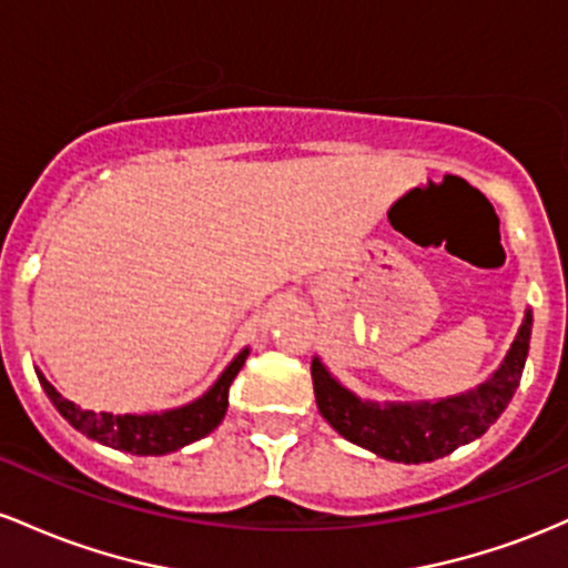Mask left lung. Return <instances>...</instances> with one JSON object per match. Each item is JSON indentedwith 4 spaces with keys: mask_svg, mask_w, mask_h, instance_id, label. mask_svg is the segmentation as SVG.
<instances>
[{
    "mask_svg": "<svg viewBox=\"0 0 568 568\" xmlns=\"http://www.w3.org/2000/svg\"><path fill=\"white\" fill-rule=\"evenodd\" d=\"M528 337H531V314H526L518 337L509 348L501 367L475 392L443 403L424 405H373L346 392L322 362H311L314 394L318 413L335 432L373 454L403 464L435 462L454 454L458 445H467L486 435V429L505 413L515 388L524 375Z\"/></svg>",
    "mask_w": 568,
    "mask_h": 568,
    "instance_id": "1",
    "label": "left lung"
}]
</instances>
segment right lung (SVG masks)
<instances>
[{
  "label": "right lung",
  "instance_id": "right-lung-1",
  "mask_svg": "<svg viewBox=\"0 0 568 568\" xmlns=\"http://www.w3.org/2000/svg\"><path fill=\"white\" fill-rule=\"evenodd\" d=\"M246 354L250 352H241L235 356L231 367L220 375V381L201 399L180 407V410L155 413V416H112V413L82 410V407L63 399L42 375L40 384L50 397V403L55 405V410L82 435L95 439V443L110 445V448L125 450V454L163 456L182 448V445L206 437L225 418L227 388H231L239 369L244 367Z\"/></svg>",
  "mask_w": 568,
  "mask_h": 568
}]
</instances>
